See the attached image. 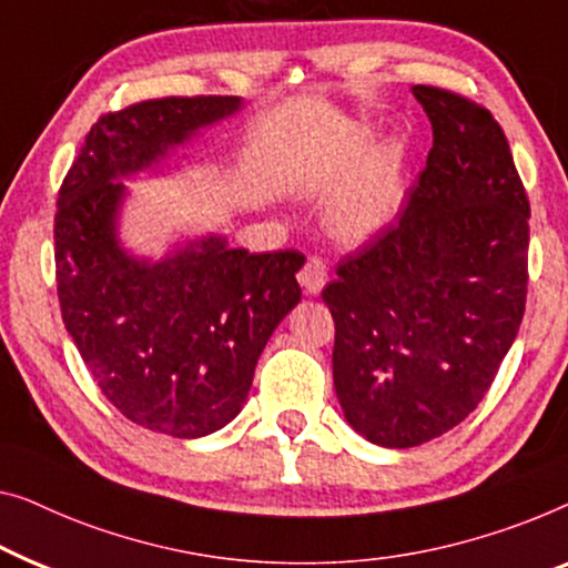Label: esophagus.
I'll list each match as a JSON object with an SVG mask.
<instances>
[{
  "label": "esophagus",
  "mask_w": 568,
  "mask_h": 568,
  "mask_svg": "<svg viewBox=\"0 0 568 568\" xmlns=\"http://www.w3.org/2000/svg\"><path fill=\"white\" fill-rule=\"evenodd\" d=\"M326 277H329V273H326V262L318 257H311L306 265L301 267L298 283L306 287V293L316 295V293H322V287L326 285Z\"/></svg>",
  "instance_id": "34e87169"
}]
</instances>
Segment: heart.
I'll list each match as a JSON object with an SVG mask.
<instances>
[{
	"label": "heart",
	"instance_id": "obj_1",
	"mask_svg": "<svg viewBox=\"0 0 568 568\" xmlns=\"http://www.w3.org/2000/svg\"><path fill=\"white\" fill-rule=\"evenodd\" d=\"M402 205V182L390 170H381L355 182L329 211L334 234L345 242H365L381 234Z\"/></svg>",
	"mask_w": 568,
	"mask_h": 568
}]
</instances>
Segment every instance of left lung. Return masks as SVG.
I'll list each match as a JSON object with an SVG mask.
<instances>
[{
	"mask_svg": "<svg viewBox=\"0 0 568 568\" xmlns=\"http://www.w3.org/2000/svg\"><path fill=\"white\" fill-rule=\"evenodd\" d=\"M433 149L402 219L337 267L334 388L355 433L414 447L491 388L525 314L530 203L507 135L478 102L417 84Z\"/></svg>",
	"mask_w": 568,
	"mask_h": 568,
	"instance_id": "8db88e82",
	"label": "left lung"
}]
</instances>
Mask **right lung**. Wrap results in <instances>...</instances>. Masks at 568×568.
I'll return each instance as SVG.
<instances>
[{
  "label": "right lung",
  "mask_w": 568,
  "mask_h": 568,
  "mask_svg": "<svg viewBox=\"0 0 568 568\" xmlns=\"http://www.w3.org/2000/svg\"><path fill=\"white\" fill-rule=\"evenodd\" d=\"M239 98L143 100L102 115L63 178L53 221L67 332L125 419L172 437L211 435L242 412L270 334L301 301V252L250 254L223 236L162 262L115 236L123 182L197 128L234 115Z\"/></svg>",
  "instance_id": "1"
}]
</instances>
